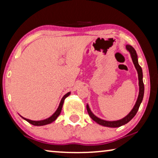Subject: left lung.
Listing matches in <instances>:
<instances>
[{"instance_id": "left-lung-1", "label": "left lung", "mask_w": 158, "mask_h": 158, "mask_svg": "<svg viewBox=\"0 0 158 158\" xmlns=\"http://www.w3.org/2000/svg\"><path fill=\"white\" fill-rule=\"evenodd\" d=\"M126 49L130 52L131 58H132V62L133 64H134L135 69H136L137 74H138V80H139L138 97H137L136 103H135V106H133L132 110L130 111V113H129L127 116L124 117V118L119 119V120H116V121H107V120H104V119L99 118V117H97L96 115L93 114V112L90 110L89 106V104H86V110H87L88 114L89 115V117L94 122H96L97 123H98L102 126L107 127H119L123 126L124 124L129 123V122H130L131 119L135 116V114H137V111L139 110V106H140V104L142 103V101H143V99L144 90H145V88H144V84L143 81V70H142L141 66L139 65L138 59H137L136 51H135V48L130 45H126Z\"/></svg>"}]
</instances>
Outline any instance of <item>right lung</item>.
<instances>
[{
  "instance_id": "add662e5",
  "label": "right lung",
  "mask_w": 158,
  "mask_h": 158,
  "mask_svg": "<svg viewBox=\"0 0 158 158\" xmlns=\"http://www.w3.org/2000/svg\"><path fill=\"white\" fill-rule=\"evenodd\" d=\"M71 92H69L68 93H66V94L64 95V96L62 97L61 102H60V104L59 105V107L57 108V110H56V112H55L54 114H53L52 116L48 117L47 119H43V120H38V121H35V120H31V119H26L25 117L21 116L22 118L23 119H25L26 121H27L28 123H29L30 124H33V125H35V126H43V125H46V124H48L50 123H53V122H54L56 119H57V117L59 116L60 113L61 112V110H62V106H63V104H64V100H65V99L66 97H69L70 95Z\"/></svg>"
}]
</instances>
